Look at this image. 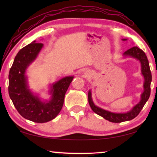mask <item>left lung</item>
I'll return each mask as SVG.
<instances>
[{
	"label": "left lung",
	"mask_w": 157,
	"mask_h": 157,
	"mask_svg": "<svg viewBox=\"0 0 157 157\" xmlns=\"http://www.w3.org/2000/svg\"><path fill=\"white\" fill-rule=\"evenodd\" d=\"M126 39H124L125 40ZM125 56H130L134 58H136L139 60L141 64V72L144 77L145 81L144 84V91L141 94V99L140 102L138 104H136L132 110L128 111L127 113H115L110 112V111L104 110V109L98 108L94 105L91 99V91L89 92L88 94V98H89V103L90 106L94 112H95L96 114L101 116L105 119L108 121L113 122V123H120V122L130 121L135 117H136L140 113L141 109H143L146 102L149 99L150 94H151V72L149 68V63L148 61L147 56L145 53L138 47L134 46L132 47L124 53Z\"/></svg>",
	"instance_id": "left-lung-1"
}]
</instances>
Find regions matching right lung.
Instances as JSON below:
<instances>
[{"mask_svg":"<svg viewBox=\"0 0 157 157\" xmlns=\"http://www.w3.org/2000/svg\"><path fill=\"white\" fill-rule=\"evenodd\" d=\"M43 47L33 41L21 48L15 57L8 75V94L18 112L23 118L36 123H45L54 119L63 107L64 96L74 78L67 76L53 85L50 101H40L28 89L25 72Z\"/></svg>","mask_w":157,"mask_h":157,"instance_id":"obj_1","label":"right lung"}]
</instances>
